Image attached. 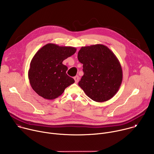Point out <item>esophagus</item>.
<instances>
[{
  "instance_id": "34e87169",
  "label": "esophagus",
  "mask_w": 154,
  "mask_h": 154,
  "mask_svg": "<svg viewBox=\"0 0 154 154\" xmlns=\"http://www.w3.org/2000/svg\"><path fill=\"white\" fill-rule=\"evenodd\" d=\"M74 80H75V82L76 83H77L78 82H79V77L78 76V75H76L75 77H74Z\"/></svg>"
}]
</instances>
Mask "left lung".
I'll use <instances>...</instances> for the list:
<instances>
[{"label":"left lung","mask_w":154,"mask_h":154,"mask_svg":"<svg viewBox=\"0 0 154 154\" xmlns=\"http://www.w3.org/2000/svg\"><path fill=\"white\" fill-rule=\"evenodd\" d=\"M78 60L84 73L79 85L86 96L97 102L112 99L122 81L121 65L114 53L103 45L84 46L78 52Z\"/></svg>","instance_id":"left-lung-1"}]
</instances>
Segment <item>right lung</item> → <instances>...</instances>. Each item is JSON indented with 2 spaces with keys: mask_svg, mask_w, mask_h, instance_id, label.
Here are the masks:
<instances>
[{
  "mask_svg": "<svg viewBox=\"0 0 154 154\" xmlns=\"http://www.w3.org/2000/svg\"><path fill=\"white\" fill-rule=\"evenodd\" d=\"M76 51L73 47L53 43L47 44L38 51L31 60L28 76L32 89L39 96L55 99L75 82L66 73L68 67L62 63Z\"/></svg>",
  "mask_w": 154,
  "mask_h": 154,
  "instance_id": "1",
  "label": "right lung"
}]
</instances>
